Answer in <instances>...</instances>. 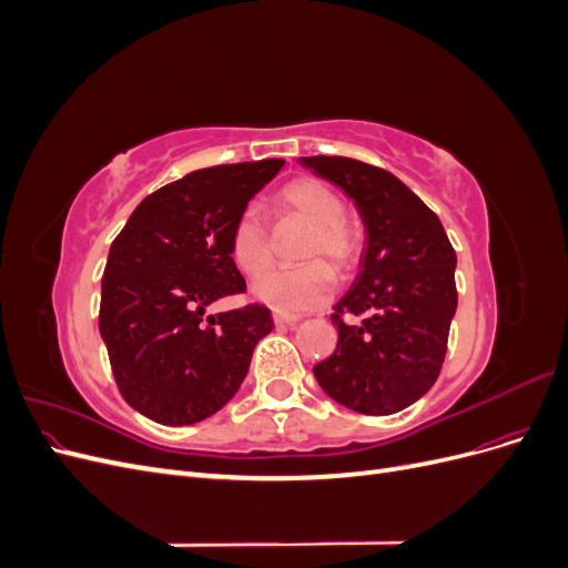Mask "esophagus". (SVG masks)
I'll return each instance as SVG.
<instances>
[{
  "label": "esophagus",
  "instance_id": "34e87169",
  "mask_svg": "<svg viewBox=\"0 0 568 568\" xmlns=\"http://www.w3.org/2000/svg\"><path fill=\"white\" fill-rule=\"evenodd\" d=\"M272 317H274V324H277V326H294V324L301 322V317H296V315H284V313H274Z\"/></svg>",
  "mask_w": 568,
  "mask_h": 568
}]
</instances>
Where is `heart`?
I'll use <instances>...</instances> for the list:
<instances>
[{
    "label": "heart",
    "instance_id": "heart-1",
    "mask_svg": "<svg viewBox=\"0 0 568 568\" xmlns=\"http://www.w3.org/2000/svg\"><path fill=\"white\" fill-rule=\"evenodd\" d=\"M277 213L282 220L311 225L298 251L301 261L311 263L261 274L272 263L274 242L270 222L255 205H248L234 220L232 257L244 274H261L251 286L255 301L284 315L315 311L334 294V272H348L357 263L363 232L355 220L343 215V199L336 189L315 178L288 182L277 196Z\"/></svg>",
    "mask_w": 568,
    "mask_h": 568
}]
</instances>
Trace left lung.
I'll use <instances>...</instances> for the list:
<instances>
[{
  "label": "left lung",
  "instance_id": "1",
  "mask_svg": "<svg viewBox=\"0 0 568 568\" xmlns=\"http://www.w3.org/2000/svg\"><path fill=\"white\" fill-rule=\"evenodd\" d=\"M357 205L365 225L359 272L334 305V355L313 367L322 390L363 415H393L438 379L457 311V255L438 215L388 170L301 159Z\"/></svg>",
  "mask_w": 568,
  "mask_h": 568
}]
</instances>
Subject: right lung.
<instances>
[{
    "label": "right lung",
    "instance_id": "add662e5",
    "mask_svg": "<svg viewBox=\"0 0 568 568\" xmlns=\"http://www.w3.org/2000/svg\"><path fill=\"white\" fill-rule=\"evenodd\" d=\"M282 159L194 170L136 205L113 239L101 280L99 332L118 390L165 424H196L225 407L272 332L265 305L205 315L244 294L230 236L236 215L280 173Z\"/></svg>",
    "mask_w": 568,
    "mask_h": 568
}]
</instances>
